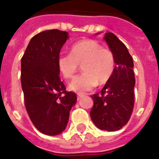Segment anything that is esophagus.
<instances>
[{
	"instance_id": "1",
	"label": "esophagus",
	"mask_w": 159,
	"mask_h": 159,
	"mask_svg": "<svg viewBox=\"0 0 159 159\" xmlns=\"http://www.w3.org/2000/svg\"><path fill=\"white\" fill-rule=\"evenodd\" d=\"M82 97V94H81V93H77V100H79Z\"/></svg>"
}]
</instances>
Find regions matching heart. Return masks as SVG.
<instances>
[{"label": "heart", "mask_w": 159, "mask_h": 159, "mask_svg": "<svg viewBox=\"0 0 159 159\" xmlns=\"http://www.w3.org/2000/svg\"><path fill=\"white\" fill-rule=\"evenodd\" d=\"M61 75L70 80L77 73L79 66L82 74L76 77L68 85L69 90L84 93L98 85H103L112 77L115 66L113 53L102 47L97 41L82 40L71 47L70 54H61L57 61Z\"/></svg>", "instance_id": "1"}]
</instances>
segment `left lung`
Here are the masks:
<instances>
[{"label": "left lung", "instance_id": "left-lung-1", "mask_svg": "<svg viewBox=\"0 0 159 159\" xmlns=\"http://www.w3.org/2000/svg\"><path fill=\"white\" fill-rule=\"evenodd\" d=\"M103 39L113 53L116 66L101 94L92 96L93 107L90 116L97 128L114 132L127 124L133 112L135 86L133 61L128 48L114 34L105 33Z\"/></svg>", "mask_w": 159, "mask_h": 159}]
</instances>
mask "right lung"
I'll list each match as a JSON object with an SVG mask.
<instances>
[{
  "label": "right lung",
  "mask_w": 159,
  "mask_h": 159,
  "mask_svg": "<svg viewBox=\"0 0 159 159\" xmlns=\"http://www.w3.org/2000/svg\"><path fill=\"white\" fill-rule=\"evenodd\" d=\"M68 32L47 30L29 42L20 61V82L25 106L36 129L55 136L66 128L77 95L61 82L57 61Z\"/></svg>",
  "instance_id": "right-lung-1"
}]
</instances>
